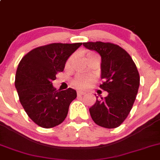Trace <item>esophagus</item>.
I'll use <instances>...</instances> for the list:
<instances>
[{
  "label": "esophagus",
  "mask_w": 160,
  "mask_h": 160,
  "mask_svg": "<svg viewBox=\"0 0 160 160\" xmlns=\"http://www.w3.org/2000/svg\"><path fill=\"white\" fill-rule=\"evenodd\" d=\"M83 94H85L84 92H83V91H77V96H79V97H80V96L83 95Z\"/></svg>",
  "instance_id": "1"
}]
</instances>
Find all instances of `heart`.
I'll list each match as a JSON object with an SVG mask.
<instances>
[{
  "label": "heart",
  "instance_id": "heart-1",
  "mask_svg": "<svg viewBox=\"0 0 160 160\" xmlns=\"http://www.w3.org/2000/svg\"><path fill=\"white\" fill-rule=\"evenodd\" d=\"M87 56H93L92 54H88ZM73 57H70L67 62V65L69 66L72 61ZM93 78L91 76L77 74L72 80V84L78 89H86L88 88L90 85L93 83Z\"/></svg>",
  "mask_w": 160,
  "mask_h": 160
}]
</instances>
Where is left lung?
<instances>
[{"mask_svg": "<svg viewBox=\"0 0 160 160\" xmlns=\"http://www.w3.org/2000/svg\"><path fill=\"white\" fill-rule=\"evenodd\" d=\"M86 48L95 50L101 56L100 87L108 92L107 97L90 108L96 124L107 129L120 127L128 117L135 102L139 87V74L130 55L120 46L101 41L83 43Z\"/></svg>", "mask_w": 160, "mask_h": 160, "instance_id": "obj_1", "label": "left lung"}]
</instances>
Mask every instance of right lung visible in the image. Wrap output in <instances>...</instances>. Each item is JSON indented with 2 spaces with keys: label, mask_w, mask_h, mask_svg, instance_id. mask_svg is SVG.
Masks as SVG:
<instances>
[{
  "label": "right lung",
  "mask_w": 160,
  "mask_h": 160,
  "mask_svg": "<svg viewBox=\"0 0 160 160\" xmlns=\"http://www.w3.org/2000/svg\"><path fill=\"white\" fill-rule=\"evenodd\" d=\"M82 43H54L28 52L18 64L15 87L28 117L43 128H52L63 122L70 102L77 97L72 88L57 90L52 84L64 69L70 55Z\"/></svg>",
  "instance_id": "obj_1"
}]
</instances>
